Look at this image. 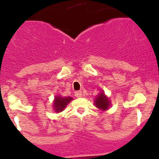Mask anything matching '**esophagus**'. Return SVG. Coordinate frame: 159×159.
<instances>
[{"instance_id": "esophagus-1", "label": "esophagus", "mask_w": 159, "mask_h": 159, "mask_svg": "<svg viewBox=\"0 0 159 159\" xmlns=\"http://www.w3.org/2000/svg\"><path fill=\"white\" fill-rule=\"evenodd\" d=\"M75 96L76 97H82V93H81V91H80V90H78V91H76L75 93Z\"/></svg>"}]
</instances>
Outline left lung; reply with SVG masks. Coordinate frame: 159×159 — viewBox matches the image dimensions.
Returning <instances> with one entry per match:
<instances>
[{"mask_svg": "<svg viewBox=\"0 0 159 159\" xmlns=\"http://www.w3.org/2000/svg\"><path fill=\"white\" fill-rule=\"evenodd\" d=\"M94 102H95L96 106L102 110H106L109 106V99L106 97L104 93H99L98 97L95 99Z\"/></svg>", "mask_w": 159, "mask_h": 159, "instance_id": "obj_1", "label": "left lung"}]
</instances>
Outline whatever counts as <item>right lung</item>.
<instances>
[{
	"label": "right lung",
	"instance_id": "add662e5",
	"mask_svg": "<svg viewBox=\"0 0 159 159\" xmlns=\"http://www.w3.org/2000/svg\"><path fill=\"white\" fill-rule=\"evenodd\" d=\"M72 98L70 97H56L55 100H54V109L57 112H60L64 109V108L67 106L69 102H70L72 100Z\"/></svg>",
	"mask_w": 159,
	"mask_h": 159
}]
</instances>
